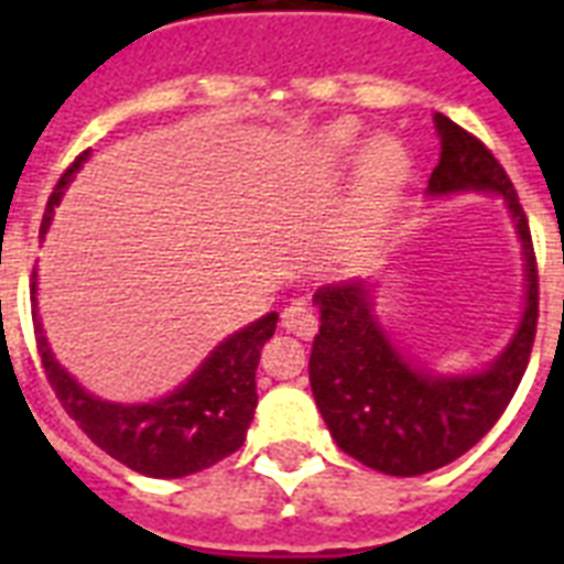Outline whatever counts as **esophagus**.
<instances>
[{"mask_svg": "<svg viewBox=\"0 0 564 564\" xmlns=\"http://www.w3.org/2000/svg\"><path fill=\"white\" fill-rule=\"evenodd\" d=\"M281 327L283 330H290V334L301 336V339H310V336L318 330V318L307 304H290V307L281 313Z\"/></svg>", "mask_w": 564, "mask_h": 564, "instance_id": "34e87169", "label": "esophagus"}]
</instances>
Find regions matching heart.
Masks as SVG:
<instances>
[{"instance_id": "b5f03b06", "label": "heart", "mask_w": 564, "mask_h": 564, "mask_svg": "<svg viewBox=\"0 0 564 564\" xmlns=\"http://www.w3.org/2000/svg\"><path fill=\"white\" fill-rule=\"evenodd\" d=\"M362 145L360 128L354 122H336L322 137V154L327 163H348ZM410 178V158L394 140H377L357 166L351 204L336 228V251L345 257L369 254L380 242L386 221Z\"/></svg>"}]
</instances>
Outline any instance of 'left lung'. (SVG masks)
Returning <instances> with one entry per match:
<instances>
[{"label":"left lung","instance_id":"1","mask_svg":"<svg viewBox=\"0 0 564 564\" xmlns=\"http://www.w3.org/2000/svg\"><path fill=\"white\" fill-rule=\"evenodd\" d=\"M442 158L427 193L486 189L507 198L527 257V307L507 351L480 375L433 377L412 369L371 316L366 283H330L313 295L322 313L310 386L330 436L375 471L415 477L454 463L489 433L527 371L539 325V265L527 213L507 170L482 140L436 113Z\"/></svg>","mask_w":564,"mask_h":564}]
</instances>
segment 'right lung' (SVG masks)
I'll return each mask as SVG.
<instances>
[{"label":"right lung","instance_id":"add662e5","mask_svg":"<svg viewBox=\"0 0 564 564\" xmlns=\"http://www.w3.org/2000/svg\"><path fill=\"white\" fill-rule=\"evenodd\" d=\"M84 161L87 152L75 158L73 166L55 184V193L48 195L46 213L40 221V237L46 234L55 204L61 202L64 187ZM34 278L37 274H31V295H34ZM31 316H34L40 362L52 392L66 415L87 433V438L117 463L145 477L172 480V477L204 471L242 447L257 406L254 371L260 362V348L274 334L278 313L257 318L254 325L242 327L239 334L225 339L178 392L134 406L99 401L90 392H84L48 351L46 336L40 330L37 307L31 310Z\"/></svg>","mask_w":564,"mask_h":564}]
</instances>
